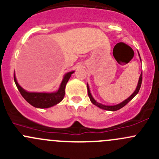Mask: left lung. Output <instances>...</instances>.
<instances>
[{
    "label": "left lung",
    "mask_w": 159,
    "mask_h": 159,
    "mask_svg": "<svg viewBox=\"0 0 159 159\" xmlns=\"http://www.w3.org/2000/svg\"><path fill=\"white\" fill-rule=\"evenodd\" d=\"M140 56V55H139ZM142 72L141 73V75H140V78H139V83H138V85H137V88H136L135 91L133 92V94H131V96L129 98H127L126 100H125L124 102H122L121 103L118 104V105H102V104L101 103H98V102H96L95 100L94 99V98L92 97V95H91V92H90V89H89V84H87V88H88V94H89V97L90 98V100H91V103L93 104V105H96V106H98V108H102V109H104V110H108V111H117V110H119L120 108H123V107L125 106V105H127L128 103L130 102V101L131 100V99L133 98L134 97V96L136 95V94L139 93V90H140V88H141V85H142Z\"/></svg>",
    "instance_id": "1"
}]
</instances>
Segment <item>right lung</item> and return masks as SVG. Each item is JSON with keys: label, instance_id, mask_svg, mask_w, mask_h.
Wrapping results in <instances>:
<instances>
[{"label": "right lung", "instance_id": "1", "mask_svg": "<svg viewBox=\"0 0 159 159\" xmlns=\"http://www.w3.org/2000/svg\"><path fill=\"white\" fill-rule=\"evenodd\" d=\"M75 71L68 72L64 77L61 81L60 88L56 92L52 93H37V92H28L25 89H22L17 83L15 75L14 74V80L17 89L20 91L22 97L32 106L38 108H48L57 105L61 102L65 94V86L72 74Z\"/></svg>", "mask_w": 159, "mask_h": 159}]
</instances>
